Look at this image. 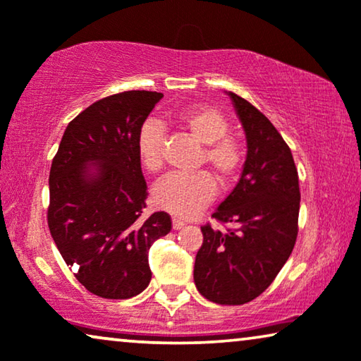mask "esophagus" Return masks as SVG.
<instances>
[{
  "label": "esophagus",
  "mask_w": 361,
  "mask_h": 361,
  "mask_svg": "<svg viewBox=\"0 0 361 361\" xmlns=\"http://www.w3.org/2000/svg\"><path fill=\"white\" fill-rule=\"evenodd\" d=\"M184 221L182 220H177V219H172V228L174 230H180V228H184Z\"/></svg>",
  "instance_id": "1"
}]
</instances>
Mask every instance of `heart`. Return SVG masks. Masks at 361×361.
Segmentation results:
<instances>
[{"instance_id": "b5f03b06", "label": "heart", "mask_w": 361, "mask_h": 361, "mask_svg": "<svg viewBox=\"0 0 361 361\" xmlns=\"http://www.w3.org/2000/svg\"><path fill=\"white\" fill-rule=\"evenodd\" d=\"M172 120L187 136L202 145L197 167L209 166L221 185L238 179L245 162L243 142L230 133V121L224 111L210 105H192L177 110ZM164 128L154 120L141 125L136 136V151L147 172H159L164 166ZM216 182L205 171L194 174H171L152 190L159 209L179 216H192L214 200Z\"/></svg>"}]
</instances>
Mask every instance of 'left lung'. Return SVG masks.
I'll return each instance as SVG.
<instances>
[{
    "instance_id": "obj_1",
    "label": "left lung",
    "mask_w": 361,
    "mask_h": 361,
    "mask_svg": "<svg viewBox=\"0 0 361 361\" xmlns=\"http://www.w3.org/2000/svg\"><path fill=\"white\" fill-rule=\"evenodd\" d=\"M228 95L243 123L248 154L238 184L212 215L233 226H200L204 243L194 281L212 302L241 305L269 288L293 253L300 190L293 152L273 123L245 98Z\"/></svg>"
}]
</instances>
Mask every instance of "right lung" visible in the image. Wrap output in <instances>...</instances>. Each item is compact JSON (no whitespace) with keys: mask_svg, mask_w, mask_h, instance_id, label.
<instances>
[{"mask_svg":"<svg viewBox=\"0 0 361 361\" xmlns=\"http://www.w3.org/2000/svg\"><path fill=\"white\" fill-rule=\"evenodd\" d=\"M162 97L131 90L95 102L68 123L52 159L49 230L67 266H78V283L98 298L142 293L151 245L171 231L166 212L142 215L147 187L136 151L137 131Z\"/></svg>","mask_w":361,"mask_h":361,"instance_id":"add662e5","label":"right lung"}]
</instances>
